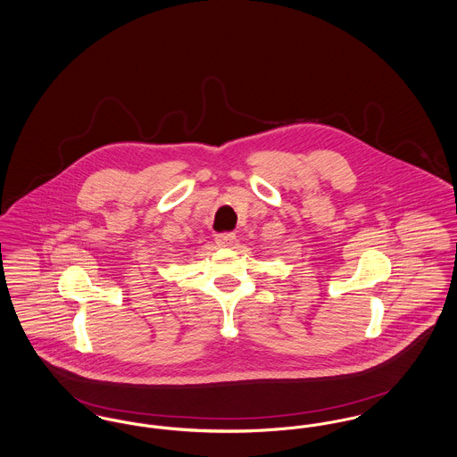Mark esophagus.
<instances>
[{
    "mask_svg": "<svg viewBox=\"0 0 457 457\" xmlns=\"http://www.w3.org/2000/svg\"><path fill=\"white\" fill-rule=\"evenodd\" d=\"M235 239H237L235 233H220V235H216V243H218V246H222V248L231 246L235 243Z\"/></svg>",
    "mask_w": 457,
    "mask_h": 457,
    "instance_id": "esophagus-1",
    "label": "esophagus"
}]
</instances>
